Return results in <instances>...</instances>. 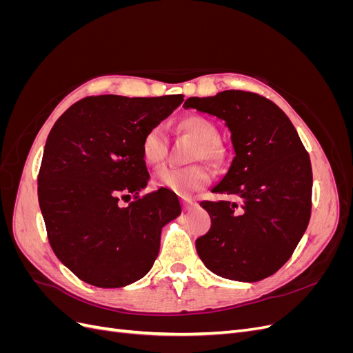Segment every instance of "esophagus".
I'll return each instance as SVG.
<instances>
[{
  "label": "esophagus",
  "mask_w": 353,
  "mask_h": 353,
  "mask_svg": "<svg viewBox=\"0 0 353 353\" xmlns=\"http://www.w3.org/2000/svg\"><path fill=\"white\" fill-rule=\"evenodd\" d=\"M181 203H183L184 210H191L194 206H197V203L194 200H191V199H183V201H181Z\"/></svg>",
  "instance_id": "34e87169"
}]
</instances>
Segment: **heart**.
<instances>
[{"mask_svg": "<svg viewBox=\"0 0 353 353\" xmlns=\"http://www.w3.org/2000/svg\"><path fill=\"white\" fill-rule=\"evenodd\" d=\"M179 130L193 137L197 141L194 147V159L218 160L221 157L218 143V130L210 121L201 116H187L179 122ZM168 137L163 125H153L148 128L141 138V156L143 160L150 166H157L163 162L166 156ZM210 169L201 163L190 165L185 168L165 166L160 168L154 174V184L166 188L172 193L188 196L194 191L205 187L210 181Z\"/></svg>", "mask_w": 353, "mask_h": 353, "instance_id": "1", "label": "heart"}]
</instances>
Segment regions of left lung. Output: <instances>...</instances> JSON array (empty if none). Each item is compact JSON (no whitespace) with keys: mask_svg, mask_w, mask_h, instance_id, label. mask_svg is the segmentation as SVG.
<instances>
[{"mask_svg":"<svg viewBox=\"0 0 353 353\" xmlns=\"http://www.w3.org/2000/svg\"><path fill=\"white\" fill-rule=\"evenodd\" d=\"M184 109L219 117L231 132L234 159L201 201L212 219L196 240L201 262L223 279L254 283L290 259L311 218L312 168L293 123L279 105L258 94L228 90L190 97Z\"/></svg>","mask_w":353,"mask_h":353,"instance_id":"left-lung-1","label":"left lung"}]
</instances>
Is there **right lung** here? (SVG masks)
I'll return each mask as SVG.
<instances>
[{
  "instance_id": "add662e5",
  "label": "right lung",
  "mask_w": 353,
  "mask_h": 353,
  "mask_svg": "<svg viewBox=\"0 0 353 353\" xmlns=\"http://www.w3.org/2000/svg\"><path fill=\"white\" fill-rule=\"evenodd\" d=\"M183 95H99L74 103L52 126L38 176V200L60 262L95 287L132 284L152 270L160 234L181 213L159 188L140 197L148 175L141 138ZM134 195L128 207L120 199Z\"/></svg>"
}]
</instances>
